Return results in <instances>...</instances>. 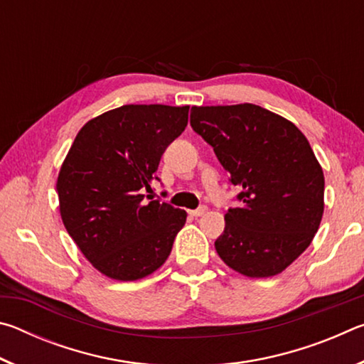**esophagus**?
I'll use <instances>...</instances> for the list:
<instances>
[{
    "mask_svg": "<svg viewBox=\"0 0 364 364\" xmlns=\"http://www.w3.org/2000/svg\"><path fill=\"white\" fill-rule=\"evenodd\" d=\"M207 212V207L205 205H200L199 208H196V210H191L189 213L193 215V217H202Z\"/></svg>",
    "mask_w": 364,
    "mask_h": 364,
    "instance_id": "obj_1",
    "label": "esophagus"
}]
</instances>
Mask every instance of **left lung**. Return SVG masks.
<instances>
[{"mask_svg":"<svg viewBox=\"0 0 364 364\" xmlns=\"http://www.w3.org/2000/svg\"><path fill=\"white\" fill-rule=\"evenodd\" d=\"M191 127L241 189L215 241L220 258L249 278L279 274L311 244L324 212L323 168L308 139L255 104L193 107Z\"/></svg>","mask_w":364,"mask_h":364,"instance_id":"8db88e82","label":"left lung"}]
</instances>
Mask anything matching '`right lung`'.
<instances>
[{"label": "right lung", "instance_id": "add662e5", "mask_svg": "<svg viewBox=\"0 0 364 364\" xmlns=\"http://www.w3.org/2000/svg\"><path fill=\"white\" fill-rule=\"evenodd\" d=\"M189 106L128 104L78 132L58 176L67 232L102 274L134 281L167 260L186 212L151 200L162 154L188 125Z\"/></svg>", "mask_w": 364, "mask_h": 364}]
</instances>
